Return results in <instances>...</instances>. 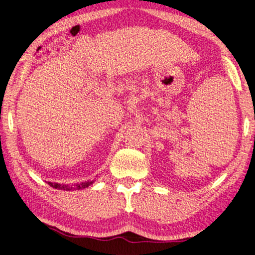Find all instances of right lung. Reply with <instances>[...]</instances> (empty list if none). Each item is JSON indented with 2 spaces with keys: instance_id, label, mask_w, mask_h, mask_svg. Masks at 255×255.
<instances>
[{
  "instance_id": "1",
  "label": "right lung",
  "mask_w": 255,
  "mask_h": 255,
  "mask_svg": "<svg viewBox=\"0 0 255 255\" xmlns=\"http://www.w3.org/2000/svg\"><path fill=\"white\" fill-rule=\"evenodd\" d=\"M96 181V179L93 180H87L84 182H79V183H75V185H65V183H57V182H51L49 181V186L53 187L54 189H58V190H65V191H73V190H80V189H85L88 188L90 185Z\"/></svg>"
}]
</instances>
